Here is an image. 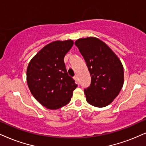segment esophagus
Here are the masks:
<instances>
[{
	"label": "esophagus",
	"instance_id": "obj_1",
	"mask_svg": "<svg viewBox=\"0 0 146 146\" xmlns=\"http://www.w3.org/2000/svg\"><path fill=\"white\" fill-rule=\"evenodd\" d=\"M74 80L76 81V83L79 84V81H78V76H77V75H75L74 77Z\"/></svg>",
	"mask_w": 146,
	"mask_h": 146
}]
</instances>
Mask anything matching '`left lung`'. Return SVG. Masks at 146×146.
Listing matches in <instances>:
<instances>
[{"label": "left lung", "mask_w": 146, "mask_h": 146, "mask_svg": "<svg viewBox=\"0 0 146 146\" xmlns=\"http://www.w3.org/2000/svg\"><path fill=\"white\" fill-rule=\"evenodd\" d=\"M75 44L83 56L91 77V84L84 91L87 102L95 107L107 106L123 88V64L112 50L98 38H79Z\"/></svg>", "instance_id": "left-lung-1"}]
</instances>
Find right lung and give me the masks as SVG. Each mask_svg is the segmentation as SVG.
I'll return each instance as SVG.
<instances>
[{
    "label": "right lung",
    "instance_id": "1",
    "mask_svg": "<svg viewBox=\"0 0 146 146\" xmlns=\"http://www.w3.org/2000/svg\"><path fill=\"white\" fill-rule=\"evenodd\" d=\"M73 44L72 40L53 41L44 46L28 64L26 78L30 92L48 109L67 105L77 87L68 74L64 61Z\"/></svg>",
    "mask_w": 146,
    "mask_h": 146
}]
</instances>
